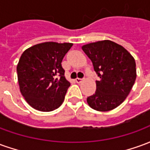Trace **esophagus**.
Segmentation results:
<instances>
[{
	"label": "esophagus",
	"instance_id": "1",
	"mask_svg": "<svg viewBox=\"0 0 150 150\" xmlns=\"http://www.w3.org/2000/svg\"><path fill=\"white\" fill-rule=\"evenodd\" d=\"M82 81H83V79H79V78L75 79V82H76L77 83H80Z\"/></svg>",
	"mask_w": 150,
	"mask_h": 150
}]
</instances>
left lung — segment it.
I'll return each mask as SVG.
<instances>
[{"mask_svg": "<svg viewBox=\"0 0 150 150\" xmlns=\"http://www.w3.org/2000/svg\"><path fill=\"white\" fill-rule=\"evenodd\" d=\"M82 50L100 79L96 81L95 94L87 99L88 105L99 112L112 110L124 102L135 83V59L125 48L110 40L88 43Z\"/></svg>", "mask_w": 150, "mask_h": 150, "instance_id": "left-lung-1", "label": "left lung"}]
</instances>
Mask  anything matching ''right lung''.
I'll list each match as a JSON object with an SVG mask.
<instances>
[{
    "instance_id": "right-lung-1",
    "label": "right lung",
    "mask_w": 150,
    "mask_h": 150,
    "mask_svg": "<svg viewBox=\"0 0 150 150\" xmlns=\"http://www.w3.org/2000/svg\"><path fill=\"white\" fill-rule=\"evenodd\" d=\"M72 45L46 42L22 53L17 66L18 83L21 95L34 109L50 112L62 104L71 83L61 62Z\"/></svg>"
}]
</instances>
